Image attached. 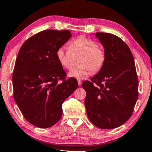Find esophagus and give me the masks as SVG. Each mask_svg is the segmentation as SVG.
Here are the masks:
<instances>
[{"label": "esophagus", "instance_id": "1", "mask_svg": "<svg viewBox=\"0 0 152 152\" xmlns=\"http://www.w3.org/2000/svg\"><path fill=\"white\" fill-rule=\"evenodd\" d=\"M77 83H78V85L80 86L81 85V83H82V81H81V80H77Z\"/></svg>", "mask_w": 152, "mask_h": 152}]
</instances>
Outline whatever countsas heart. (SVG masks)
Returning a JSON list of instances; mask_svg holds the SVG:
<instances>
[{
    "label": "heart",
    "instance_id": "1",
    "mask_svg": "<svg viewBox=\"0 0 152 152\" xmlns=\"http://www.w3.org/2000/svg\"><path fill=\"white\" fill-rule=\"evenodd\" d=\"M57 57L61 66L67 69L75 65L78 58L80 66L72 68L69 72L70 77L85 79L88 77L92 70L97 71L105 60L104 50L90 38L77 37L69 44V48L60 47L57 51Z\"/></svg>",
    "mask_w": 152,
    "mask_h": 152
}]
</instances>
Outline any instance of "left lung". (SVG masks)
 Here are the masks:
<instances>
[{"mask_svg": "<svg viewBox=\"0 0 152 152\" xmlns=\"http://www.w3.org/2000/svg\"><path fill=\"white\" fill-rule=\"evenodd\" d=\"M104 48L101 70L81 86L88 119L103 129L116 128L130 118L138 98V79L132 52L114 34L97 32Z\"/></svg>", "mask_w": 152, "mask_h": 152, "instance_id": "1", "label": "left lung"}]
</instances>
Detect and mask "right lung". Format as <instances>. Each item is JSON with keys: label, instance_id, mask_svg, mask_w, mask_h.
Here are the masks:
<instances>
[{"label": "right lung", "instance_id": "add662e5", "mask_svg": "<svg viewBox=\"0 0 152 152\" xmlns=\"http://www.w3.org/2000/svg\"><path fill=\"white\" fill-rule=\"evenodd\" d=\"M71 37L68 30H42L26 40L17 55L13 97L24 118L39 128L58 122L64 101L78 87L76 79L66 78L56 54Z\"/></svg>", "mask_w": 152, "mask_h": 152}]
</instances>
